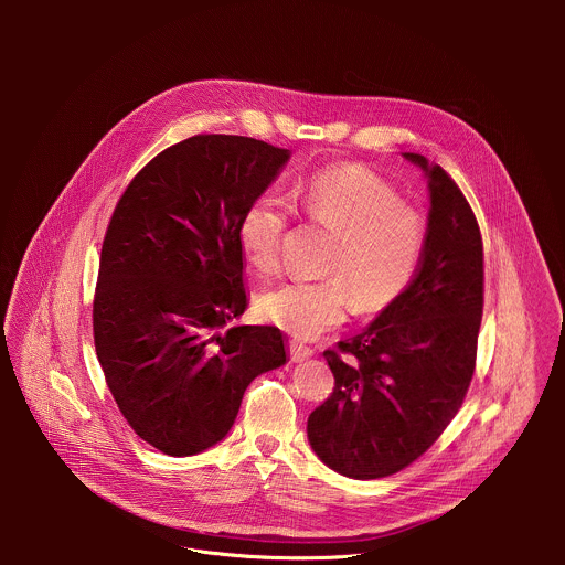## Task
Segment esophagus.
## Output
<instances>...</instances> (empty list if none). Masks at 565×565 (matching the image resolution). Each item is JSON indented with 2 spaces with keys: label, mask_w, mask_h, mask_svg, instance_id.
<instances>
[{
  "label": "esophagus",
  "mask_w": 565,
  "mask_h": 565,
  "mask_svg": "<svg viewBox=\"0 0 565 565\" xmlns=\"http://www.w3.org/2000/svg\"><path fill=\"white\" fill-rule=\"evenodd\" d=\"M290 355H292L295 362H301V360H308V358L312 355V349L306 347V344L299 342V340H292V342H290Z\"/></svg>",
  "instance_id": "esophagus-1"
}]
</instances>
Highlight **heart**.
Listing matches in <instances>:
<instances>
[{
	"label": "heart",
	"mask_w": 565,
	"mask_h": 565,
	"mask_svg": "<svg viewBox=\"0 0 565 565\" xmlns=\"http://www.w3.org/2000/svg\"><path fill=\"white\" fill-rule=\"evenodd\" d=\"M303 212L338 241L327 279H288L259 292V312L273 324L312 338L324 333L360 306L380 312L412 286L427 246V223L418 210L402 203L397 190L360 166L317 172L297 188ZM290 203L268 190L257 194L236 223L244 259L259 275L281 262V238Z\"/></svg>",
	"instance_id": "b5f03b06"
}]
</instances>
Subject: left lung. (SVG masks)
Wrapping results in <instances>:
<instances>
[{
    "mask_svg": "<svg viewBox=\"0 0 565 565\" xmlns=\"http://www.w3.org/2000/svg\"><path fill=\"white\" fill-rule=\"evenodd\" d=\"M429 185L423 264L371 324L324 351L335 386L308 416L317 458L355 480L384 478L420 458L458 414L476 366L482 317V238L440 168L402 153Z\"/></svg>",
    "mask_w": 565,
    "mask_h": 565,
    "instance_id": "1",
    "label": "left lung"
}]
</instances>
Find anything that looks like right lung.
<instances>
[{
    "label": "right lung",
    "mask_w": 565,
    "mask_h": 565,
    "mask_svg": "<svg viewBox=\"0 0 565 565\" xmlns=\"http://www.w3.org/2000/svg\"><path fill=\"white\" fill-rule=\"evenodd\" d=\"M290 149L246 136H192L134 177L109 221L94 340L129 427L168 456L221 443L248 384L286 364L275 327H232L248 308L241 212Z\"/></svg>",
    "instance_id": "1"
}]
</instances>
